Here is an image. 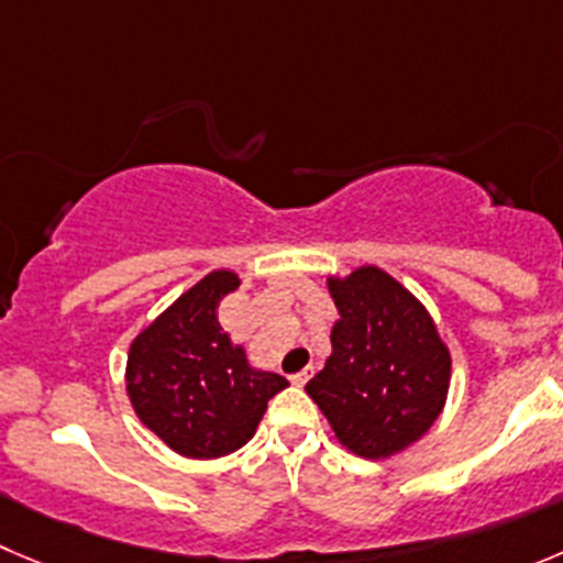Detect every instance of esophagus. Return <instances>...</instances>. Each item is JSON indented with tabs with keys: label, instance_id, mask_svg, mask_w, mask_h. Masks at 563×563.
<instances>
[{
	"label": "esophagus",
	"instance_id": "1",
	"mask_svg": "<svg viewBox=\"0 0 563 563\" xmlns=\"http://www.w3.org/2000/svg\"><path fill=\"white\" fill-rule=\"evenodd\" d=\"M309 376H312V367H303L301 373H296V376H290V382L296 384V387H303V384L309 382Z\"/></svg>",
	"mask_w": 563,
	"mask_h": 563
}]
</instances>
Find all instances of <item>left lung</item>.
Returning <instances> with one entry per match:
<instances>
[{
  "label": "left lung",
  "mask_w": 563,
  "mask_h": 563,
  "mask_svg": "<svg viewBox=\"0 0 563 563\" xmlns=\"http://www.w3.org/2000/svg\"><path fill=\"white\" fill-rule=\"evenodd\" d=\"M340 320L331 356L307 384L340 445L389 459L437 422L451 387V351L428 309L376 265L329 276Z\"/></svg>",
  "instance_id": "1"
}]
</instances>
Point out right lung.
Here are the masks:
<instances>
[{"label":"right lung","instance_id":"add662e5","mask_svg":"<svg viewBox=\"0 0 563 563\" xmlns=\"http://www.w3.org/2000/svg\"><path fill=\"white\" fill-rule=\"evenodd\" d=\"M238 287V273H207L130 345L132 409L179 456L218 459L243 448L267 400L287 387L285 376L251 367L245 347L218 323V307Z\"/></svg>","mask_w":563,"mask_h":563}]
</instances>
